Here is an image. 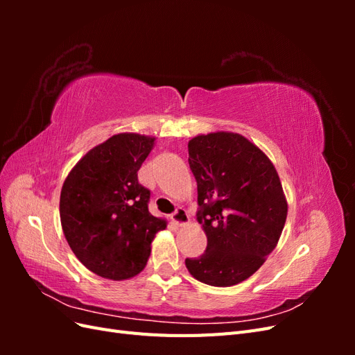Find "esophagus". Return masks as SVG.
<instances>
[{"label":"esophagus","mask_w":355,"mask_h":355,"mask_svg":"<svg viewBox=\"0 0 355 355\" xmlns=\"http://www.w3.org/2000/svg\"><path fill=\"white\" fill-rule=\"evenodd\" d=\"M171 220H173V223L179 225V227H182V225L189 223V216L184 209H178L173 214H171Z\"/></svg>","instance_id":"1"}]
</instances>
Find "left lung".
Masks as SVG:
<instances>
[{"label": "left lung", "mask_w": 355, "mask_h": 355, "mask_svg": "<svg viewBox=\"0 0 355 355\" xmlns=\"http://www.w3.org/2000/svg\"><path fill=\"white\" fill-rule=\"evenodd\" d=\"M188 153L207 249L185 265L204 284L235 286L259 270L282 237L287 218L282 180L268 155L240 133L198 135Z\"/></svg>", "instance_id": "8db88e82"}]
</instances>
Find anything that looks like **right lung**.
Here are the masks:
<instances>
[{"mask_svg":"<svg viewBox=\"0 0 355 355\" xmlns=\"http://www.w3.org/2000/svg\"><path fill=\"white\" fill-rule=\"evenodd\" d=\"M154 136L118 133L96 145L68 173L60 191V223L78 261L108 280L144 271L155 234L167 220L148 210L151 192L137 171Z\"/></svg>","mask_w":355,"mask_h":355,"instance_id":"add662e5","label":"right lung"}]
</instances>
